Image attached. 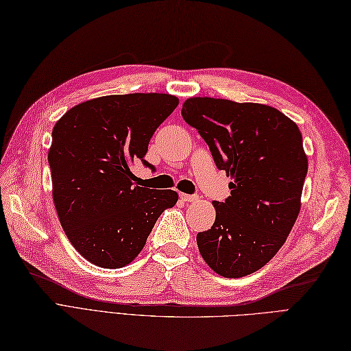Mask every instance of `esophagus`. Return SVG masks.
Returning <instances> with one entry per match:
<instances>
[{
	"label": "esophagus",
	"mask_w": 351,
	"mask_h": 351,
	"mask_svg": "<svg viewBox=\"0 0 351 351\" xmlns=\"http://www.w3.org/2000/svg\"><path fill=\"white\" fill-rule=\"evenodd\" d=\"M180 197H182L184 202H195V201H197V195H186V193H180Z\"/></svg>",
	"instance_id": "1"
}]
</instances>
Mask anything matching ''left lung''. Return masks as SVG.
<instances>
[{"label": "left lung", "instance_id": "left-lung-1", "mask_svg": "<svg viewBox=\"0 0 351 351\" xmlns=\"http://www.w3.org/2000/svg\"><path fill=\"white\" fill-rule=\"evenodd\" d=\"M182 117L196 128L214 162L233 177L230 196L214 201L215 221L197 248L215 273L242 278L267 264L300 213L307 156L295 122L258 103L192 97Z\"/></svg>", "mask_w": 351, "mask_h": 351}]
</instances>
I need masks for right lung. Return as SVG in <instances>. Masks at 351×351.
Wrapping results in <instances>:
<instances>
[{
    "label": "right lung",
    "instance_id": "right-lung-1",
    "mask_svg": "<svg viewBox=\"0 0 351 351\" xmlns=\"http://www.w3.org/2000/svg\"><path fill=\"white\" fill-rule=\"evenodd\" d=\"M178 99L169 94H117L84 101L56 122L49 164L63 230L84 258L105 269L127 266L143 250L174 191L136 184L130 171L145 159L156 128Z\"/></svg>",
    "mask_w": 351,
    "mask_h": 351
}]
</instances>
